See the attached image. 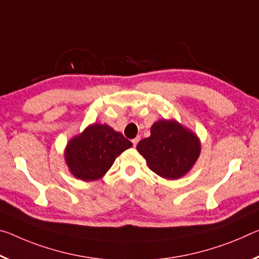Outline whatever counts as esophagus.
Returning a JSON list of instances; mask_svg holds the SVG:
<instances>
[{
    "label": "esophagus",
    "mask_w": 259,
    "mask_h": 259,
    "mask_svg": "<svg viewBox=\"0 0 259 259\" xmlns=\"http://www.w3.org/2000/svg\"><path fill=\"white\" fill-rule=\"evenodd\" d=\"M131 142H133V144H134V146H136V145H137V143L139 142V137H136V138H134V139H133V141H131Z\"/></svg>",
    "instance_id": "esophagus-1"
}]
</instances>
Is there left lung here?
<instances>
[{
	"instance_id": "obj_1",
	"label": "left lung",
	"mask_w": 259,
	"mask_h": 259,
	"mask_svg": "<svg viewBox=\"0 0 259 259\" xmlns=\"http://www.w3.org/2000/svg\"><path fill=\"white\" fill-rule=\"evenodd\" d=\"M137 150L150 169L167 180L180 179L199 157V141L176 121L160 120L151 128V136L139 141Z\"/></svg>"
}]
</instances>
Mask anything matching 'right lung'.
I'll list each match as a JSON object with an SVG mask.
<instances>
[{
    "instance_id": "right-lung-1",
    "label": "right lung",
    "mask_w": 259,
    "mask_h": 259,
    "mask_svg": "<svg viewBox=\"0 0 259 259\" xmlns=\"http://www.w3.org/2000/svg\"><path fill=\"white\" fill-rule=\"evenodd\" d=\"M131 146L133 143L122 134L97 123L69 142L65 161L75 178L93 181L104 176L117 155Z\"/></svg>"
}]
</instances>
